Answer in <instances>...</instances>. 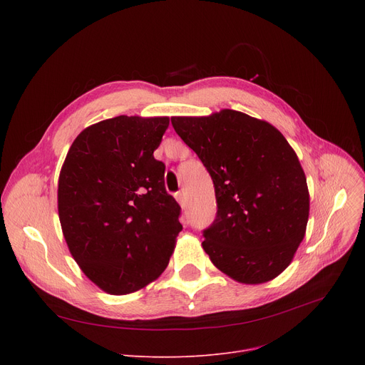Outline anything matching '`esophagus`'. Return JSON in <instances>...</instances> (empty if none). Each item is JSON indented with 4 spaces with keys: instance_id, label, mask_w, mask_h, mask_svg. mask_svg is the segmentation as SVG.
I'll return each mask as SVG.
<instances>
[{
    "instance_id": "1",
    "label": "esophagus",
    "mask_w": 365,
    "mask_h": 365,
    "mask_svg": "<svg viewBox=\"0 0 365 365\" xmlns=\"http://www.w3.org/2000/svg\"><path fill=\"white\" fill-rule=\"evenodd\" d=\"M175 197H176L178 202H179L182 207H185V194H183V192H178Z\"/></svg>"
}]
</instances>
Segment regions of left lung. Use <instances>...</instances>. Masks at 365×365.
Listing matches in <instances>:
<instances>
[{"label":"left lung","instance_id":"obj_1","mask_svg":"<svg viewBox=\"0 0 365 365\" xmlns=\"http://www.w3.org/2000/svg\"><path fill=\"white\" fill-rule=\"evenodd\" d=\"M215 185L217 213L202 231L213 264L244 284L278 277L293 260L309 217V192L293 148L269 123L223 109L173 117Z\"/></svg>","mask_w":365,"mask_h":365}]
</instances>
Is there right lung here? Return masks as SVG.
Returning <instances> with one entry per match:
<instances>
[{"label":"right lung","instance_id":"1","mask_svg":"<svg viewBox=\"0 0 365 365\" xmlns=\"http://www.w3.org/2000/svg\"><path fill=\"white\" fill-rule=\"evenodd\" d=\"M167 117L120 115L87 127L63 163L57 207L81 271L109 294L158 278L182 231L180 205L167 194L165 165L153 158Z\"/></svg>","mask_w":365,"mask_h":365}]
</instances>
